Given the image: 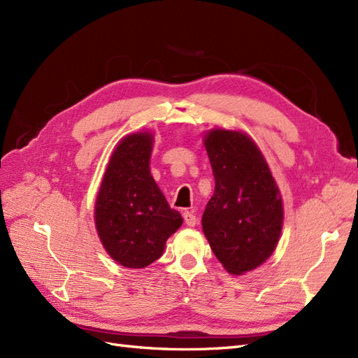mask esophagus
<instances>
[{"label":"esophagus","instance_id":"34e87169","mask_svg":"<svg viewBox=\"0 0 358 358\" xmlns=\"http://www.w3.org/2000/svg\"><path fill=\"white\" fill-rule=\"evenodd\" d=\"M183 221H185V224L188 225V227H196V224H197V218H196V215L194 213H191V212H183Z\"/></svg>","mask_w":358,"mask_h":358}]
</instances>
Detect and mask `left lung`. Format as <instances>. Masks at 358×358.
<instances>
[{
    "mask_svg": "<svg viewBox=\"0 0 358 358\" xmlns=\"http://www.w3.org/2000/svg\"><path fill=\"white\" fill-rule=\"evenodd\" d=\"M204 146L215 192L203 213V233L227 272H251L278 245L284 222L280 192L263 154L245 133L212 129Z\"/></svg>",
    "mask_w": 358,
    "mask_h": 358,
    "instance_id": "obj_1",
    "label": "left lung"
}]
</instances>
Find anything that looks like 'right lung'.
<instances>
[{"label": "right lung", "mask_w": 358, "mask_h": 358, "mask_svg": "<svg viewBox=\"0 0 358 358\" xmlns=\"http://www.w3.org/2000/svg\"><path fill=\"white\" fill-rule=\"evenodd\" d=\"M154 136L124 137L107 164L95 201V227L116 263L143 268L164 252L166 242L182 225L149 170Z\"/></svg>", "instance_id": "obj_1"}]
</instances>
